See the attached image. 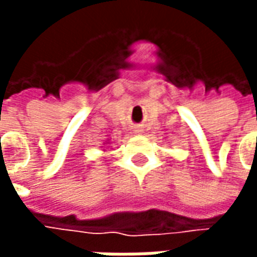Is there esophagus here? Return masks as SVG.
<instances>
[{
  "instance_id": "34e87169",
  "label": "esophagus",
  "mask_w": 257,
  "mask_h": 257,
  "mask_svg": "<svg viewBox=\"0 0 257 257\" xmlns=\"http://www.w3.org/2000/svg\"><path fill=\"white\" fill-rule=\"evenodd\" d=\"M143 131H145V129L142 128V125H135L134 126V132L136 135H142L143 134Z\"/></svg>"
}]
</instances>
